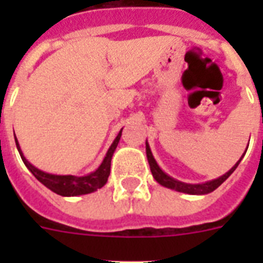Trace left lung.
Listing matches in <instances>:
<instances>
[{
  "label": "left lung",
  "instance_id": "1",
  "mask_svg": "<svg viewBox=\"0 0 263 263\" xmlns=\"http://www.w3.org/2000/svg\"><path fill=\"white\" fill-rule=\"evenodd\" d=\"M247 152V150H246ZM146 154H147V161L148 165H150V171L153 173V177L157 180V183H160L161 185H164L166 188H171V190H175V191L184 192V194H190V195H204V194H209V192H213L216 188H218L221 184L224 183L225 180L228 179L229 176L235 172V169L237 168V165L240 164L241 158L245 157V154L241 156V158L237 161L236 164L233 165L232 168L229 169L228 172L225 175L220 176L214 180H210V181H206V183H200V184H188L183 183V181H179V180L173 179L169 175L162 171L160 168V165L157 164L156 158L153 156L152 150H150V146H148L147 140H146Z\"/></svg>",
  "mask_w": 263,
  "mask_h": 263
}]
</instances>
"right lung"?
Segmentation results:
<instances>
[{
	"label": "right lung",
	"mask_w": 263,
	"mask_h": 263,
	"mask_svg": "<svg viewBox=\"0 0 263 263\" xmlns=\"http://www.w3.org/2000/svg\"><path fill=\"white\" fill-rule=\"evenodd\" d=\"M121 131H123V128L120 129L119 135L116 136V139L110 144V147L107 150L106 156H105L103 161L101 162V165L95 169L94 172L88 173L86 176L53 175V173L43 172V171L35 168L34 165L27 161V158L23 154L22 148L18 146L17 139H14V142H16V147H17L18 154L22 157L24 165L45 187H47L50 191L55 192V194H59L61 196H78L91 194V192L97 191V190L102 188L106 184L107 177L110 175L111 157H113V153H115L116 147H117V144L120 142Z\"/></svg>",
	"instance_id": "add662e5"
}]
</instances>
